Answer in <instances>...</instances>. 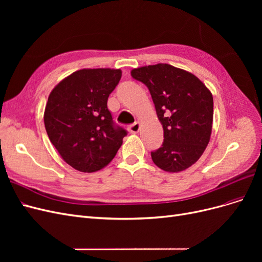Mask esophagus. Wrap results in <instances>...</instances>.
<instances>
[{
  "mask_svg": "<svg viewBox=\"0 0 262 262\" xmlns=\"http://www.w3.org/2000/svg\"><path fill=\"white\" fill-rule=\"evenodd\" d=\"M140 129H141V123L138 122V121L132 123L131 125H129V131L131 133H138L140 131Z\"/></svg>",
  "mask_w": 262,
  "mask_h": 262,
  "instance_id": "1",
  "label": "esophagus"
}]
</instances>
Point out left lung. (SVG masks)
Segmentation results:
<instances>
[{
  "label": "left lung",
  "mask_w": 262,
  "mask_h": 262,
  "mask_svg": "<svg viewBox=\"0 0 262 262\" xmlns=\"http://www.w3.org/2000/svg\"><path fill=\"white\" fill-rule=\"evenodd\" d=\"M131 76L147 86L163 125V145L150 152L154 164L167 172L186 170L210 142L212 93L195 75L167 63L133 69Z\"/></svg>",
  "instance_id": "8db88e82"
}]
</instances>
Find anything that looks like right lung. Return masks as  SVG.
Masks as SVG:
<instances>
[{"label": "right lung", "mask_w": 262, "mask_h": 262, "mask_svg": "<svg viewBox=\"0 0 262 262\" xmlns=\"http://www.w3.org/2000/svg\"><path fill=\"white\" fill-rule=\"evenodd\" d=\"M120 69H83L51 91L43 121L51 143L67 164L94 172L113 161L126 131L115 125L107 108L109 95L120 81Z\"/></svg>", "instance_id": "1"}]
</instances>
